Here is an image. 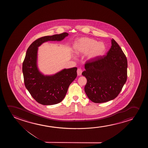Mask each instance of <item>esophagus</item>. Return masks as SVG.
Returning a JSON list of instances; mask_svg holds the SVG:
<instances>
[{
  "mask_svg": "<svg viewBox=\"0 0 148 148\" xmlns=\"http://www.w3.org/2000/svg\"><path fill=\"white\" fill-rule=\"evenodd\" d=\"M77 72L78 76H80V75H81L82 72V70H81V68H78L77 69Z\"/></svg>",
  "mask_w": 148,
  "mask_h": 148,
  "instance_id": "esophagus-1",
  "label": "esophagus"
}]
</instances>
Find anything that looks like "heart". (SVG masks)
I'll list each match as a JSON object with an SVG mask.
<instances>
[{
	"label": "heart",
	"instance_id": "heart-1",
	"mask_svg": "<svg viewBox=\"0 0 148 148\" xmlns=\"http://www.w3.org/2000/svg\"><path fill=\"white\" fill-rule=\"evenodd\" d=\"M74 51L78 54L86 53L88 60H95L103 56L106 53V47L103 42L89 38H81L75 43Z\"/></svg>",
	"mask_w": 148,
	"mask_h": 148
}]
</instances>
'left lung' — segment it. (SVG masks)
<instances>
[{
	"instance_id": "obj_1",
	"label": "left lung",
	"mask_w": 148,
	"mask_h": 148,
	"mask_svg": "<svg viewBox=\"0 0 148 148\" xmlns=\"http://www.w3.org/2000/svg\"><path fill=\"white\" fill-rule=\"evenodd\" d=\"M107 55L89 60L85 64L82 75L87 79L84 87L87 97L95 103L115 99L121 91L127 77V60L116 41Z\"/></svg>"
}]
</instances>
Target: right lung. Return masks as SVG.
<instances>
[{"label":"right lung","instance_id":"right-lung-1","mask_svg":"<svg viewBox=\"0 0 148 148\" xmlns=\"http://www.w3.org/2000/svg\"><path fill=\"white\" fill-rule=\"evenodd\" d=\"M68 35L60 34L42 37L35 40L27 49L23 63L25 85L33 98L43 105H52L62 101L69 85L77 77L76 67L64 69L55 75L45 76L37 66V51L43 43L48 41H61Z\"/></svg>","mask_w":148,"mask_h":148}]
</instances>
